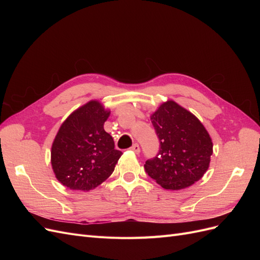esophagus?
I'll return each mask as SVG.
<instances>
[{
    "mask_svg": "<svg viewBox=\"0 0 260 260\" xmlns=\"http://www.w3.org/2000/svg\"><path fill=\"white\" fill-rule=\"evenodd\" d=\"M130 149H131V151L135 152L136 154H139V153H140V146H139V144H137V143L133 144Z\"/></svg>",
    "mask_w": 260,
    "mask_h": 260,
    "instance_id": "esophagus-1",
    "label": "esophagus"
}]
</instances>
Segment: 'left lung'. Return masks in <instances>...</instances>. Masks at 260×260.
<instances>
[{
	"instance_id": "obj_1",
	"label": "left lung",
	"mask_w": 260,
	"mask_h": 260,
	"mask_svg": "<svg viewBox=\"0 0 260 260\" xmlns=\"http://www.w3.org/2000/svg\"><path fill=\"white\" fill-rule=\"evenodd\" d=\"M159 149L145 161L146 174L167 190H181L199 181L209 167L212 142L193 114L168 101L152 115Z\"/></svg>"
}]
</instances>
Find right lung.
<instances>
[{"instance_id":"right-lung-1","label":"right lung","mask_w":260,"mask_h":260,"mask_svg":"<svg viewBox=\"0 0 260 260\" xmlns=\"http://www.w3.org/2000/svg\"><path fill=\"white\" fill-rule=\"evenodd\" d=\"M108 116L98 101H91L60 125L51 160L55 176L68 188L89 191L113 174L122 153L104 130Z\"/></svg>"}]
</instances>
